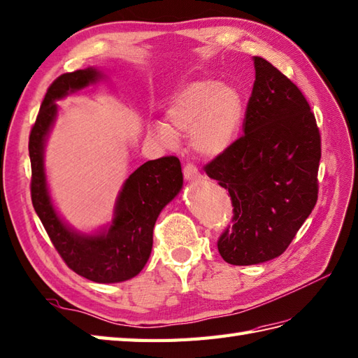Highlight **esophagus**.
I'll use <instances>...</instances> for the list:
<instances>
[{
  "label": "esophagus",
  "instance_id": "1",
  "mask_svg": "<svg viewBox=\"0 0 358 358\" xmlns=\"http://www.w3.org/2000/svg\"><path fill=\"white\" fill-rule=\"evenodd\" d=\"M182 173H185V178L189 181L198 180L199 177H201V173H199L198 168L194 163H186L185 168H182Z\"/></svg>",
  "mask_w": 358,
  "mask_h": 358
}]
</instances>
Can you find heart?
Instances as JSON below:
<instances>
[{
  "instance_id": "obj_1",
  "label": "heart",
  "mask_w": 358,
  "mask_h": 358,
  "mask_svg": "<svg viewBox=\"0 0 358 358\" xmlns=\"http://www.w3.org/2000/svg\"><path fill=\"white\" fill-rule=\"evenodd\" d=\"M243 119L239 91L218 80H199L173 97L168 108L169 123L155 122L151 132L166 146L178 143L177 134L189 136L199 154L217 155L236 140Z\"/></svg>"
}]
</instances>
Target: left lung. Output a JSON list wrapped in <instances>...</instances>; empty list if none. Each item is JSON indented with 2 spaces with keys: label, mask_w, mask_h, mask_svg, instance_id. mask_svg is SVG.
Segmentation results:
<instances>
[{
  "label": "left lung",
  "mask_w": 358,
  "mask_h": 358,
  "mask_svg": "<svg viewBox=\"0 0 358 358\" xmlns=\"http://www.w3.org/2000/svg\"><path fill=\"white\" fill-rule=\"evenodd\" d=\"M255 70L244 134L204 166L231 199V226L218 238V252L234 265L284 253L319 194L322 141L308 101L264 57L255 56Z\"/></svg>",
  "instance_id": "1"
}]
</instances>
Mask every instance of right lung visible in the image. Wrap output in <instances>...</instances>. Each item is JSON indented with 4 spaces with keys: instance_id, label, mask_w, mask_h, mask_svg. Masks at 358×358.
<instances>
[{
    "instance_id": "obj_1",
    "label": "right lung",
    "mask_w": 358,
    "mask_h": 358,
    "mask_svg": "<svg viewBox=\"0 0 358 358\" xmlns=\"http://www.w3.org/2000/svg\"><path fill=\"white\" fill-rule=\"evenodd\" d=\"M102 74L96 69L61 74L48 87L29 136L31 163L30 195L52 244L74 273L99 284H114L137 276L152 250V231L163 207L182 186L177 157L149 160L124 181L111 227L105 234L84 236L71 231L50 201L44 173V141L56 115V102L93 84Z\"/></svg>"
}]
</instances>
